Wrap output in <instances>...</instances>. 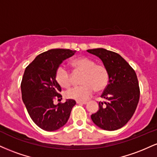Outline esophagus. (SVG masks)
Here are the masks:
<instances>
[{
	"label": "esophagus",
	"mask_w": 157,
	"mask_h": 157,
	"mask_svg": "<svg viewBox=\"0 0 157 157\" xmlns=\"http://www.w3.org/2000/svg\"><path fill=\"white\" fill-rule=\"evenodd\" d=\"M87 103V102H81V101H77V104H82V105H85V104Z\"/></svg>",
	"instance_id": "34e87169"
}]
</instances>
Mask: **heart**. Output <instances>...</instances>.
<instances>
[{"instance_id": "obj_1", "label": "heart", "mask_w": 157, "mask_h": 157, "mask_svg": "<svg viewBox=\"0 0 157 157\" xmlns=\"http://www.w3.org/2000/svg\"><path fill=\"white\" fill-rule=\"evenodd\" d=\"M71 65L76 71L84 72L82 79V86H75L66 92L68 99L77 101H86L94 91H101L109 83V75L107 68L103 64L96 63L94 60L87 57H80L71 61ZM55 79L60 86L68 88L72 83V75L66 66H59L56 70Z\"/></svg>"}]
</instances>
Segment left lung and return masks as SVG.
I'll return each instance as SVG.
<instances>
[{
	"label": "left lung",
	"instance_id": "left-lung-1",
	"mask_svg": "<svg viewBox=\"0 0 157 157\" xmlns=\"http://www.w3.org/2000/svg\"><path fill=\"white\" fill-rule=\"evenodd\" d=\"M88 52L101 59L109 71V84L99 102V109L91 114L94 123L106 131L121 128L132 117L140 100V86L136 72L119 54L105 48H93Z\"/></svg>",
	"mask_w": 157,
	"mask_h": 157
}]
</instances>
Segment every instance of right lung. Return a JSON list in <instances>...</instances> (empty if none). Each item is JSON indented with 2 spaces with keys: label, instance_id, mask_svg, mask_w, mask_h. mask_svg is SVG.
I'll return each instance as SVG.
<instances>
[{
  "label": "right lung",
  "instance_id": "right-lung-1",
  "mask_svg": "<svg viewBox=\"0 0 157 157\" xmlns=\"http://www.w3.org/2000/svg\"><path fill=\"white\" fill-rule=\"evenodd\" d=\"M75 52L63 48L48 50L37 55L25 69L21 84L23 101L30 117L43 130L54 131L63 127L76 104L71 99L54 104L55 99L62 100L56 70Z\"/></svg>",
  "mask_w": 157,
  "mask_h": 157
}]
</instances>
